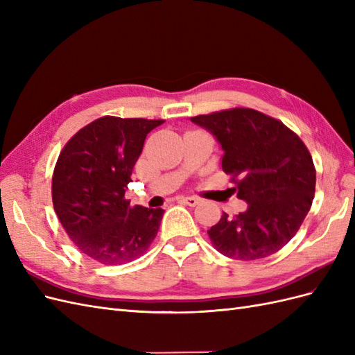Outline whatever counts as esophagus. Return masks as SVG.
Wrapping results in <instances>:
<instances>
[{"label":"esophagus","mask_w":355,"mask_h":355,"mask_svg":"<svg viewBox=\"0 0 355 355\" xmlns=\"http://www.w3.org/2000/svg\"><path fill=\"white\" fill-rule=\"evenodd\" d=\"M182 201L188 204V206H191V207H196L201 202V200L198 197H185V198H182Z\"/></svg>","instance_id":"34e87169"}]
</instances>
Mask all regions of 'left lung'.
<instances>
[{
  "instance_id": "obj_1",
  "label": "left lung",
  "mask_w": 355,
  "mask_h": 355,
  "mask_svg": "<svg viewBox=\"0 0 355 355\" xmlns=\"http://www.w3.org/2000/svg\"><path fill=\"white\" fill-rule=\"evenodd\" d=\"M223 149L222 170L231 176L247 210L207 231L214 249L237 261L277 253L295 237L315 192V167L300 137L275 118L250 108L191 116Z\"/></svg>"
}]
</instances>
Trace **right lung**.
I'll return each instance as SVG.
<instances>
[{"label":"right lung","mask_w":355,"mask_h":355,"mask_svg":"<svg viewBox=\"0 0 355 355\" xmlns=\"http://www.w3.org/2000/svg\"><path fill=\"white\" fill-rule=\"evenodd\" d=\"M164 120L105 115L75 133L59 154L51 179L53 207L77 249L103 265L141 257L163 209L130 206L125 188L146 135Z\"/></svg>","instance_id":"1"}]
</instances>
